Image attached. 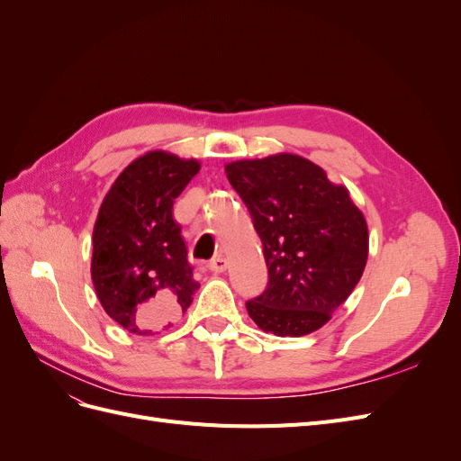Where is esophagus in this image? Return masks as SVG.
<instances>
[{"label":"esophagus","mask_w":461,"mask_h":461,"mask_svg":"<svg viewBox=\"0 0 461 461\" xmlns=\"http://www.w3.org/2000/svg\"><path fill=\"white\" fill-rule=\"evenodd\" d=\"M207 267H209V271H213V273L227 271V259L222 258V256H217V258H213L212 261L207 263Z\"/></svg>","instance_id":"obj_1"}]
</instances>
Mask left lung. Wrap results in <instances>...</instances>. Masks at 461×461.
<instances>
[{"label": "left lung", "mask_w": 461, "mask_h": 461, "mask_svg": "<svg viewBox=\"0 0 461 461\" xmlns=\"http://www.w3.org/2000/svg\"><path fill=\"white\" fill-rule=\"evenodd\" d=\"M263 244L269 283L246 302L254 323L276 337L323 327L364 275L369 232L342 185L294 153L225 167Z\"/></svg>", "instance_id": "obj_1"}]
</instances>
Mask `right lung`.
<instances>
[{
  "mask_svg": "<svg viewBox=\"0 0 461 461\" xmlns=\"http://www.w3.org/2000/svg\"><path fill=\"white\" fill-rule=\"evenodd\" d=\"M200 171L196 159L148 151L105 194L94 225L92 283L105 313L134 334L171 327L200 285L173 203Z\"/></svg>",
  "mask_w": 461,
  "mask_h": 461,
  "instance_id": "add662e5",
  "label": "right lung"
}]
</instances>
